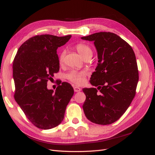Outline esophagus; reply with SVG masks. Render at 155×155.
Returning <instances> with one entry per match:
<instances>
[{"instance_id":"esophagus-1","label":"esophagus","mask_w":155,"mask_h":155,"mask_svg":"<svg viewBox=\"0 0 155 155\" xmlns=\"http://www.w3.org/2000/svg\"><path fill=\"white\" fill-rule=\"evenodd\" d=\"M74 92H79V91H81V89L79 88V87H74Z\"/></svg>"}]
</instances>
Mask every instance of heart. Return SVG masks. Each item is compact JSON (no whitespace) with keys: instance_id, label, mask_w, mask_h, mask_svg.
<instances>
[{"instance_id":"1","label":"heart","mask_w":155,"mask_h":155,"mask_svg":"<svg viewBox=\"0 0 155 155\" xmlns=\"http://www.w3.org/2000/svg\"><path fill=\"white\" fill-rule=\"evenodd\" d=\"M76 49L78 51V53L80 54L84 59H86L88 56L92 55V50L89 45L86 43H78L76 46ZM64 50H63L60 52L58 56V61L60 65H62L64 63V57H65ZM88 75V72L87 70H72L65 74V78L68 81L72 83L76 84V85H81L84 83L85 81V78Z\"/></svg>"}]
</instances>
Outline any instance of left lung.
<instances>
[{
  "label": "left lung",
  "mask_w": 155,
  "mask_h": 155,
  "mask_svg": "<svg viewBox=\"0 0 155 155\" xmlns=\"http://www.w3.org/2000/svg\"><path fill=\"white\" fill-rule=\"evenodd\" d=\"M81 39L94 41L99 59L90 81L97 89H83L84 112L93 123L111 124L125 113L136 95L139 76L135 54L114 33L97 32Z\"/></svg>",
  "instance_id": "8db88e82"
}]
</instances>
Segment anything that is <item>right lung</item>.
Here are the masks:
<instances>
[{
  "label": "right lung",
  "instance_id": "add662e5",
  "mask_svg": "<svg viewBox=\"0 0 155 155\" xmlns=\"http://www.w3.org/2000/svg\"><path fill=\"white\" fill-rule=\"evenodd\" d=\"M71 36H34L20 46L14 58V98L37 128L50 129L61 123L74 95V88L67 82L59 83L55 92L47 88V82L59 70L57 49Z\"/></svg>",
  "mask_w": 155,
  "mask_h": 155
}]
</instances>
